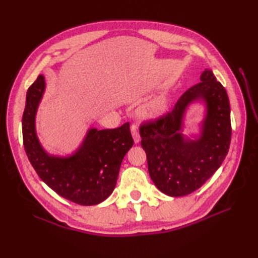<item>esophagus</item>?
I'll use <instances>...</instances> for the list:
<instances>
[{
	"label": "esophagus",
	"mask_w": 258,
	"mask_h": 258,
	"mask_svg": "<svg viewBox=\"0 0 258 258\" xmlns=\"http://www.w3.org/2000/svg\"><path fill=\"white\" fill-rule=\"evenodd\" d=\"M131 131H132V137H134V140H135V143H139L140 140H141V137H140L139 130H138L136 124H132Z\"/></svg>",
	"instance_id": "34e87169"
}]
</instances>
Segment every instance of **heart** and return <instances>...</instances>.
<instances>
[{"label":"heart","mask_w":258,"mask_h":258,"mask_svg":"<svg viewBox=\"0 0 258 258\" xmlns=\"http://www.w3.org/2000/svg\"><path fill=\"white\" fill-rule=\"evenodd\" d=\"M167 108V101L163 97H158L143 107V114L148 117H157L161 115Z\"/></svg>","instance_id":"b5f03b06"}]
</instances>
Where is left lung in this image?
I'll return each instance as SVG.
<instances>
[{
    "instance_id": "8db88e82",
    "label": "left lung",
    "mask_w": 258,
    "mask_h": 258,
    "mask_svg": "<svg viewBox=\"0 0 258 258\" xmlns=\"http://www.w3.org/2000/svg\"><path fill=\"white\" fill-rule=\"evenodd\" d=\"M200 80L183 93L172 111L140 126L148 172L158 189L168 196L181 197L200 188L221 167L229 150L227 92L211 70H206ZM200 98L207 104V115L200 139L192 142L180 134L182 116L188 104Z\"/></svg>"
}]
</instances>
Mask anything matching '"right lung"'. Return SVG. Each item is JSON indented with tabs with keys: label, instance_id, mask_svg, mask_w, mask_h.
<instances>
[{
	"label": "right lung",
	"instance_id": "obj_1",
	"mask_svg": "<svg viewBox=\"0 0 258 258\" xmlns=\"http://www.w3.org/2000/svg\"><path fill=\"white\" fill-rule=\"evenodd\" d=\"M44 89V76L38 75L28 89L22 115L23 145L31 165L61 197L81 206L98 205L114 190L121 161L134 145L130 123L115 129H90L72 156H49L35 132V114Z\"/></svg>",
	"mask_w": 258,
	"mask_h": 258
}]
</instances>
